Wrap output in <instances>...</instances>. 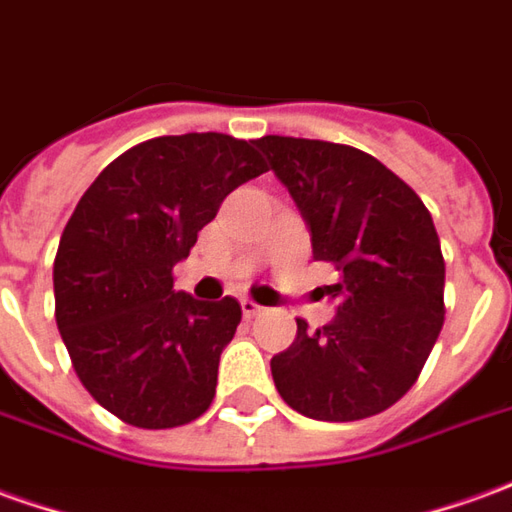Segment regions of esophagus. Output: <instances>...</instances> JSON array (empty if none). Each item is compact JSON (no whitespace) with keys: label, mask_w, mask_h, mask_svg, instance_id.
<instances>
[{"label":"esophagus","mask_w":512,"mask_h":512,"mask_svg":"<svg viewBox=\"0 0 512 512\" xmlns=\"http://www.w3.org/2000/svg\"><path fill=\"white\" fill-rule=\"evenodd\" d=\"M241 310H244L246 318H255V316H260V313H263L266 307L257 305V302H252V299H241Z\"/></svg>","instance_id":"34e87169"}]
</instances>
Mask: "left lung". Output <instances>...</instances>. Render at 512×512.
Masks as SVG:
<instances>
[{"mask_svg": "<svg viewBox=\"0 0 512 512\" xmlns=\"http://www.w3.org/2000/svg\"><path fill=\"white\" fill-rule=\"evenodd\" d=\"M255 146L310 227L313 257L338 271V313L271 357L280 396L307 418L357 421L399 402L443 327L441 241L418 194L355 146L263 135Z\"/></svg>", "mask_w": 512, "mask_h": 512, "instance_id": "1", "label": "left lung"}]
</instances>
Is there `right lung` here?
<instances>
[{"label": "right lung", "instance_id": "right-lung-1", "mask_svg": "<svg viewBox=\"0 0 512 512\" xmlns=\"http://www.w3.org/2000/svg\"><path fill=\"white\" fill-rule=\"evenodd\" d=\"M268 166L255 141L163 135L107 166L74 207L55 255V318L99 405L144 430L205 413L241 305L174 291V266L221 202Z\"/></svg>", "mask_w": 512, "mask_h": 512}]
</instances>
